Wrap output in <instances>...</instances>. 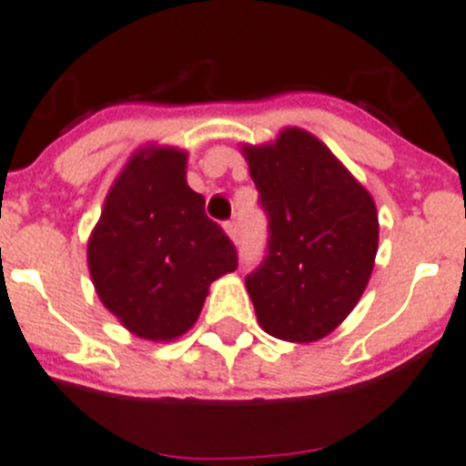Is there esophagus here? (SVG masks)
Returning a JSON list of instances; mask_svg holds the SVG:
<instances>
[{
    "label": "esophagus",
    "mask_w": 466,
    "mask_h": 466,
    "mask_svg": "<svg viewBox=\"0 0 466 466\" xmlns=\"http://www.w3.org/2000/svg\"><path fill=\"white\" fill-rule=\"evenodd\" d=\"M224 228H226V233H228V238L233 242H238V219L236 217H233V219H228L224 224Z\"/></svg>",
    "instance_id": "esophagus-1"
}]
</instances>
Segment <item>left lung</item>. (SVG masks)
<instances>
[{"label":"left lung","instance_id":"left-lung-1","mask_svg":"<svg viewBox=\"0 0 466 466\" xmlns=\"http://www.w3.org/2000/svg\"><path fill=\"white\" fill-rule=\"evenodd\" d=\"M245 157L268 217L266 256L245 277L256 319L279 339H319L349 317L372 275V196L302 129Z\"/></svg>","mask_w":466,"mask_h":466}]
</instances>
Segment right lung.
<instances>
[{
    "instance_id": "obj_1",
    "label": "right lung",
    "mask_w": 466,
    "mask_h": 466,
    "mask_svg": "<svg viewBox=\"0 0 466 466\" xmlns=\"http://www.w3.org/2000/svg\"><path fill=\"white\" fill-rule=\"evenodd\" d=\"M187 155L147 147L122 170L87 245L101 302L145 339L185 335L208 286L238 268L236 245L185 180Z\"/></svg>"
}]
</instances>
